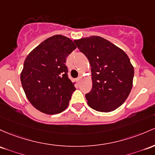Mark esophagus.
Returning a JSON list of instances; mask_svg holds the SVG:
<instances>
[{"label":"esophagus","instance_id":"esophagus-1","mask_svg":"<svg viewBox=\"0 0 155 155\" xmlns=\"http://www.w3.org/2000/svg\"><path fill=\"white\" fill-rule=\"evenodd\" d=\"M79 81H80V77H78L77 79H76V81H77V82H79Z\"/></svg>","mask_w":155,"mask_h":155}]
</instances>
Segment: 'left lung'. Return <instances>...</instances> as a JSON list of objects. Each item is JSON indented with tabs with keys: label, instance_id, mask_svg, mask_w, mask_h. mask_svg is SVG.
<instances>
[{
	"label": "left lung",
	"instance_id": "1",
	"mask_svg": "<svg viewBox=\"0 0 155 155\" xmlns=\"http://www.w3.org/2000/svg\"><path fill=\"white\" fill-rule=\"evenodd\" d=\"M91 66L88 105L98 112L113 111L127 98L132 87L134 68L127 54L108 40L93 36L74 40Z\"/></svg>",
	"mask_w": 155,
	"mask_h": 155
}]
</instances>
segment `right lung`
I'll return each instance as SVG.
<instances>
[{
    "mask_svg": "<svg viewBox=\"0 0 155 155\" xmlns=\"http://www.w3.org/2000/svg\"><path fill=\"white\" fill-rule=\"evenodd\" d=\"M76 48L62 35L49 37L27 56L20 75L22 86L31 104L49 115L68 107L76 90L68 76L65 60Z\"/></svg>",
    "mask_w": 155,
    "mask_h": 155,
    "instance_id": "1",
    "label": "right lung"
}]
</instances>
